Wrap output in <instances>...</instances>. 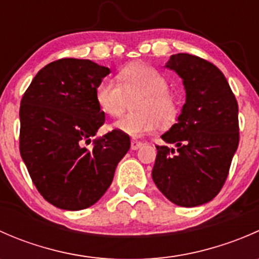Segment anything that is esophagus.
Returning <instances> with one entry per match:
<instances>
[{
    "mask_svg": "<svg viewBox=\"0 0 259 259\" xmlns=\"http://www.w3.org/2000/svg\"><path fill=\"white\" fill-rule=\"evenodd\" d=\"M142 146H143L142 142H139V140H137V139L132 140V149H133V150H137V149L142 148Z\"/></svg>",
    "mask_w": 259,
    "mask_h": 259,
    "instance_id": "esophagus-1",
    "label": "esophagus"
}]
</instances>
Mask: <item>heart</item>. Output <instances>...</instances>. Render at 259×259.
<instances>
[{
	"label": "heart",
	"mask_w": 259,
	"mask_h": 259,
	"mask_svg": "<svg viewBox=\"0 0 259 259\" xmlns=\"http://www.w3.org/2000/svg\"><path fill=\"white\" fill-rule=\"evenodd\" d=\"M134 103L137 113L125 115L113 127L130 137L154 132L159 122L170 125L179 113L178 99L169 91V81L154 67L134 64L121 69L117 80L104 79L96 88V101L105 114L120 116Z\"/></svg>",
	"instance_id": "obj_1"
}]
</instances>
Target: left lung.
<instances>
[{"instance_id": "1", "label": "left lung", "mask_w": 259, "mask_h": 259, "mask_svg": "<svg viewBox=\"0 0 259 259\" xmlns=\"http://www.w3.org/2000/svg\"><path fill=\"white\" fill-rule=\"evenodd\" d=\"M165 66L183 79L187 100L178 121L161 135L166 145H156L151 176L174 204L197 207L213 199L228 177L239 144L238 103L221 70L207 60L177 54Z\"/></svg>"}]
</instances>
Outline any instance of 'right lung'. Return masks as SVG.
Wrapping results in <instances>:
<instances>
[{"label":"right lung","instance_id":"add662e5","mask_svg":"<svg viewBox=\"0 0 259 259\" xmlns=\"http://www.w3.org/2000/svg\"><path fill=\"white\" fill-rule=\"evenodd\" d=\"M109 72L91 60H56L37 72L21 100V156L38 193L61 209L95 204L130 149L129 135L115 129L93 139L105 122L96 88Z\"/></svg>","mask_w":259,"mask_h":259}]
</instances>
